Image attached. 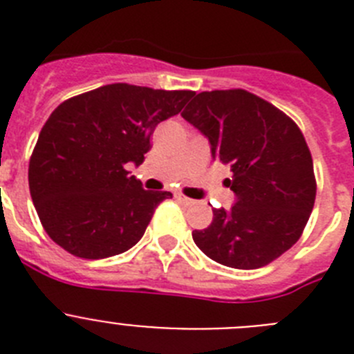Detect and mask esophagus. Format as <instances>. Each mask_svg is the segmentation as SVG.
Returning <instances> with one entry per match:
<instances>
[{
    "instance_id": "esophagus-1",
    "label": "esophagus",
    "mask_w": 354,
    "mask_h": 354,
    "mask_svg": "<svg viewBox=\"0 0 354 354\" xmlns=\"http://www.w3.org/2000/svg\"><path fill=\"white\" fill-rule=\"evenodd\" d=\"M175 198H177V202H180L183 205H192L193 200L187 198V196H184L183 193H175Z\"/></svg>"
}]
</instances>
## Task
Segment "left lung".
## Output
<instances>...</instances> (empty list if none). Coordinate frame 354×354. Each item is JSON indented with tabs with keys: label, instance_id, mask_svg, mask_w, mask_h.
<instances>
[{
	"label": "left lung",
	"instance_id": "8db88e82",
	"mask_svg": "<svg viewBox=\"0 0 354 354\" xmlns=\"http://www.w3.org/2000/svg\"><path fill=\"white\" fill-rule=\"evenodd\" d=\"M183 117L207 136L212 159L230 167L232 179L223 184L237 196L228 212L214 209L193 241L218 264L268 266L301 237L314 209L317 184L301 129L243 88L198 93Z\"/></svg>",
	"mask_w": 354,
	"mask_h": 354
}]
</instances>
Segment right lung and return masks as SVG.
<instances>
[{"mask_svg":"<svg viewBox=\"0 0 354 354\" xmlns=\"http://www.w3.org/2000/svg\"><path fill=\"white\" fill-rule=\"evenodd\" d=\"M192 90L104 84L62 102L31 152L28 183L44 230L65 252L106 259L138 243L170 192H145L142 165L159 122L184 108Z\"/></svg>","mask_w":354,"mask_h":354,"instance_id":"obj_1","label":"right lung"}]
</instances>
